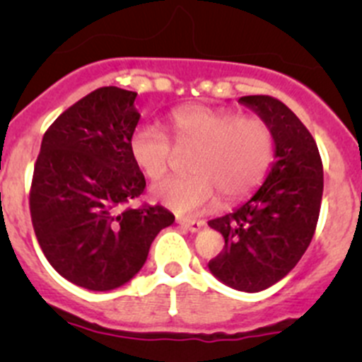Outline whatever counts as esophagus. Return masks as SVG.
<instances>
[{
    "instance_id": "1",
    "label": "esophagus",
    "mask_w": 362,
    "mask_h": 362,
    "mask_svg": "<svg viewBox=\"0 0 362 362\" xmlns=\"http://www.w3.org/2000/svg\"><path fill=\"white\" fill-rule=\"evenodd\" d=\"M177 222L182 226V228H185L191 233H198L204 226L203 221H189V218H177Z\"/></svg>"
}]
</instances>
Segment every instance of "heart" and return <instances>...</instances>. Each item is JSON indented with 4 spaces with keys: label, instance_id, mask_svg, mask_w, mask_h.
Masks as SVG:
<instances>
[{
    "label": "heart",
    "instance_id": "obj_1",
    "mask_svg": "<svg viewBox=\"0 0 362 362\" xmlns=\"http://www.w3.org/2000/svg\"><path fill=\"white\" fill-rule=\"evenodd\" d=\"M168 126L178 148H196L189 177H173L152 189V198L177 214L194 215L217 199L236 202L254 191L273 158V131L264 119L210 107H182ZM129 152L145 177L158 180L170 168L173 147L156 124H140L129 138Z\"/></svg>",
    "mask_w": 362,
    "mask_h": 362
}]
</instances>
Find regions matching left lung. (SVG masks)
I'll return each instance as SVG.
<instances>
[{
    "label": "left lung",
    "mask_w": 362,
    "mask_h": 362,
    "mask_svg": "<svg viewBox=\"0 0 362 362\" xmlns=\"http://www.w3.org/2000/svg\"><path fill=\"white\" fill-rule=\"evenodd\" d=\"M238 103L269 124L275 163L245 203L208 222L226 240L208 269L231 289L259 293L282 280L308 249L319 221L324 171L315 140L282 101L243 96Z\"/></svg>",
    "instance_id": "obj_1"
}]
</instances>
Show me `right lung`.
<instances>
[{
    "instance_id": "obj_1",
    "label": "right lung",
    "mask_w": 362,
    "mask_h": 362,
    "mask_svg": "<svg viewBox=\"0 0 362 362\" xmlns=\"http://www.w3.org/2000/svg\"><path fill=\"white\" fill-rule=\"evenodd\" d=\"M136 93L100 87L76 101L43 134L29 208L36 238L61 276L89 291L129 282L147 261L166 208L120 210L145 189L129 152L140 120Z\"/></svg>"
}]
</instances>
